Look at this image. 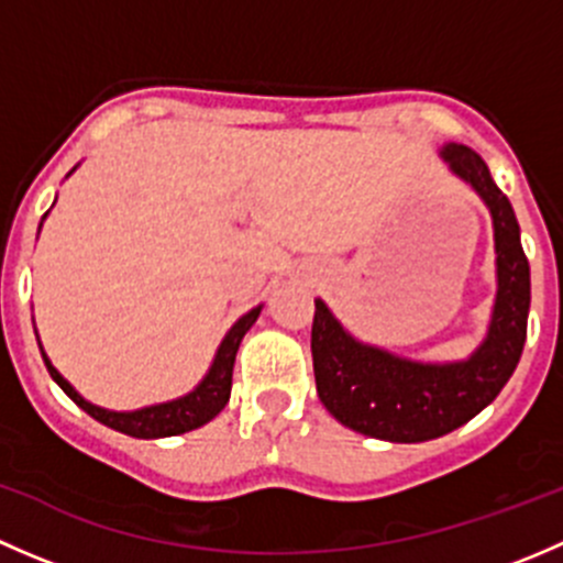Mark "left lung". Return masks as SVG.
Wrapping results in <instances>:
<instances>
[{"label": "left lung", "mask_w": 563, "mask_h": 563, "mask_svg": "<svg viewBox=\"0 0 563 563\" xmlns=\"http://www.w3.org/2000/svg\"><path fill=\"white\" fill-rule=\"evenodd\" d=\"M441 155L493 214L498 294L485 343L452 365L400 360L351 338L321 299L310 334L316 389L327 411L356 433L397 444L439 439L474 419L509 382L526 343L531 275L512 203L474 150L446 144Z\"/></svg>", "instance_id": "1"}]
</instances>
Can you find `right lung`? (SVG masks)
Listing matches in <instances>:
<instances>
[{"instance_id": "1", "label": "right lung", "mask_w": 563, "mask_h": 563, "mask_svg": "<svg viewBox=\"0 0 563 563\" xmlns=\"http://www.w3.org/2000/svg\"><path fill=\"white\" fill-rule=\"evenodd\" d=\"M258 313H261V305L242 316L240 321L229 329L225 340L220 343L212 367H209L207 378H203L190 395L179 397V400H172V402H161V406L141 408V411H106V408L92 406V402L84 400V397L59 376V371L51 365L48 356L43 354V360H45V367H48L51 378H54V382L67 391V397H70L76 406H81L89 417H95L98 422L108 424V428L119 430V433L133 435V439H166V435H179V433H187V430L201 428V424H207L209 419H214L220 411H223L231 395V376H234L236 351H240L242 338H245L247 329L253 327Z\"/></svg>"}]
</instances>
